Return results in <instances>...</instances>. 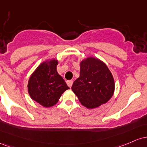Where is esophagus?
<instances>
[{"label": "esophagus", "mask_w": 147, "mask_h": 147, "mask_svg": "<svg viewBox=\"0 0 147 147\" xmlns=\"http://www.w3.org/2000/svg\"><path fill=\"white\" fill-rule=\"evenodd\" d=\"M67 85H68V86H69V87H71L72 85H73V80H67Z\"/></svg>", "instance_id": "1"}]
</instances>
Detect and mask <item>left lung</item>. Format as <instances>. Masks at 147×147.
Listing matches in <instances>:
<instances>
[{
	"label": "left lung",
	"instance_id": "8db88e82",
	"mask_svg": "<svg viewBox=\"0 0 147 147\" xmlns=\"http://www.w3.org/2000/svg\"><path fill=\"white\" fill-rule=\"evenodd\" d=\"M72 91L88 109L105 104L115 92V80L103 61L88 57L80 62V76L74 82Z\"/></svg>",
	"mask_w": 147,
	"mask_h": 147
}]
</instances>
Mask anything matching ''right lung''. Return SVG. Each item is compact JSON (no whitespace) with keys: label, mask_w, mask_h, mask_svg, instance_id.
I'll return each instance as SVG.
<instances>
[{"label":"right lung","mask_w":147,"mask_h":147,"mask_svg":"<svg viewBox=\"0 0 147 147\" xmlns=\"http://www.w3.org/2000/svg\"><path fill=\"white\" fill-rule=\"evenodd\" d=\"M57 59L42 62L30 77L28 92L30 98L45 108L53 106L69 87L57 73Z\"/></svg>","instance_id":"obj_1"}]
</instances>
